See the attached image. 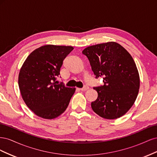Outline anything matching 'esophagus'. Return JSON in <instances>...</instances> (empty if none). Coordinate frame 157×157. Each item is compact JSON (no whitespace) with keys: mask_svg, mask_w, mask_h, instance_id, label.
<instances>
[{"mask_svg":"<svg viewBox=\"0 0 157 157\" xmlns=\"http://www.w3.org/2000/svg\"><path fill=\"white\" fill-rule=\"evenodd\" d=\"M80 90H82V91H86V90H89V86H87V85H85V86L82 88H80Z\"/></svg>","mask_w":157,"mask_h":157,"instance_id":"1","label":"esophagus"}]
</instances>
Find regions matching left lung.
Masks as SVG:
<instances>
[{"mask_svg":"<svg viewBox=\"0 0 157 157\" xmlns=\"http://www.w3.org/2000/svg\"><path fill=\"white\" fill-rule=\"evenodd\" d=\"M82 54L96 78H103V86L94 88L98 96L91 103L93 111L106 119L123 116L134 105L140 89L139 73L132 57L115 42L88 46Z\"/></svg>","mask_w":157,"mask_h":157,"instance_id":"8db88e82","label":"left lung"}]
</instances>
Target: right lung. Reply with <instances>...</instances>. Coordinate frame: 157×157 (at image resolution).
<instances>
[{"label": "right lung", "instance_id": "obj_1", "mask_svg": "<svg viewBox=\"0 0 157 157\" xmlns=\"http://www.w3.org/2000/svg\"><path fill=\"white\" fill-rule=\"evenodd\" d=\"M72 46L45 45L33 51L19 73L18 85L23 101L35 115L53 119L67 108L75 88L56 81L64 59Z\"/></svg>", "mask_w": 157, "mask_h": 157}]
</instances>
